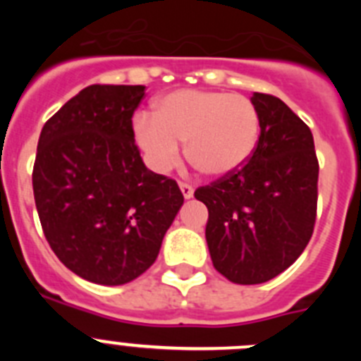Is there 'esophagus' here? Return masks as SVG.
Here are the masks:
<instances>
[{
  "label": "esophagus",
  "mask_w": 361,
  "mask_h": 361,
  "mask_svg": "<svg viewBox=\"0 0 361 361\" xmlns=\"http://www.w3.org/2000/svg\"><path fill=\"white\" fill-rule=\"evenodd\" d=\"M178 188H180V191H183V195H184V199H191V197H193V186H190V184H186V183H180L178 184Z\"/></svg>",
  "instance_id": "1"
}]
</instances>
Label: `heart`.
<instances>
[{
  "instance_id": "1",
  "label": "heart",
  "mask_w": 361,
  "mask_h": 361,
  "mask_svg": "<svg viewBox=\"0 0 361 361\" xmlns=\"http://www.w3.org/2000/svg\"><path fill=\"white\" fill-rule=\"evenodd\" d=\"M260 135V117L250 99L213 90H175L153 104V117L135 119V141L159 173L186 155L209 177H226L250 161Z\"/></svg>"
}]
</instances>
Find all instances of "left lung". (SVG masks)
<instances>
[{"label": "left lung", "instance_id": "8db88e82", "mask_svg": "<svg viewBox=\"0 0 361 361\" xmlns=\"http://www.w3.org/2000/svg\"><path fill=\"white\" fill-rule=\"evenodd\" d=\"M260 135L240 170L195 191L208 208L206 242L220 275L242 286L288 269L311 240L318 159L307 124L275 95L251 97Z\"/></svg>", "mask_w": 361, "mask_h": 361}]
</instances>
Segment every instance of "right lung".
<instances>
[{
    "instance_id": "obj_1",
    "label": "right lung",
    "mask_w": 361,
    "mask_h": 361,
    "mask_svg": "<svg viewBox=\"0 0 361 361\" xmlns=\"http://www.w3.org/2000/svg\"><path fill=\"white\" fill-rule=\"evenodd\" d=\"M142 85H92L44 123L32 186L56 257L88 282L123 286L157 258L184 202L133 139Z\"/></svg>"
}]
</instances>
